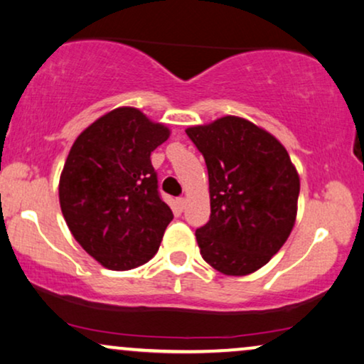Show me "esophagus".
I'll list each match as a JSON object with an SVG mask.
<instances>
[{
    "instance_id": "1",
    "label": "esophagus",
    "mask_w": 364,
    "mask_h": 364,
    "mask_svg": "<svg viewBox=\"0 0 364 364\" xmlns=\"http://www.w3.org/2000/svg\"><path fill=\"white\" fill-rule=\"evenodd\" d=\"M178 206H179V210H185V206H186V200H185V198H178Z\"/></svg>"
}]
</instances>
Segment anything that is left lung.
<instances>
[{
  "mask_svg": "<svg viewBox=\"0 0 364 364\" xmlns=\"http://www.w3.org/2000/svg\"><path fill=\"white\" fill-rule=\"evenodd\" d=\"M205 158L211 215L196 230L203 259L230 276L259 269L288 240L299 178L283 144L243 118L186 129Z\"/></svg>",
  "mask_w": 364,
  "mask_h": 364,
  "instance_id": "obj_1",
  "label": "left lung"
}]
</instances>
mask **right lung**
<instances>
[{"label":"right lung","mask_w":364,"mask_h":364,"mask_svg":"<svg viewBox=\"0 0 364 364\" xmlns=\"http://www.w3.org/2000/svg\"><path fill=\"white\" fill-rule=\"evenodd\" d=\"M169 129L136 108L101 116L76 138L60 178L71 235L105 268L124 271L156 255L173 211L158 190L151 151Z\"/></svg>","instance_id":"1"}]
</instances>
